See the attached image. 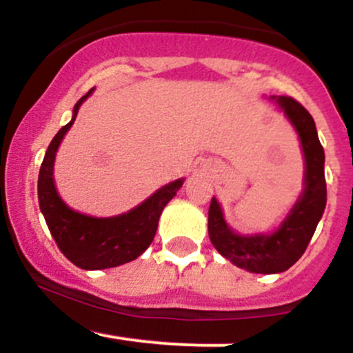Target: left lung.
<instances>
[{
	"mask_svg": "<svg viewBox=\"0 0 353 353\" xmlns=\"http://www.w3.org/2000/svg\"><path fill=\"white\" fill-rule=\"evenodd\" d=\"M270 98L277 101L299 134L306 161L303 194L272 234H238L226 224L223 209L214 197L209 207V238L212 245L236 267L253 274H281L292 267L306 252L326 205L325 151L311 114L292 97Z\"/></svg>",
	"mask_w": 353,
	"mask_h": 353,
	"instance_id": "1",
	"label": "left lung"
}]
</instances>
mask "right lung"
I'll use <instances>...</instances> for the list:
<instances>
[{
    "instance_id": "obj_1",
    "label": "right lung",
    "mask_w": 353,
    "mask_h": 353,
    "mask_svg": "<svg viewBox=\"0 0 353 353\" xmlns=\"http://www.w3.org/2000/svg\"><path fill=\"white\" fill-rule=\"evenodd\" d=\"M92 92L93 88L79 98L71 122L61 127L47 148L39 172V205L63 255L83 270H101L129 263L146 252L158 230L163 209L183 185V178L161 187L136 209L121 216L92 217L69 209L54 185V159L79 107Z\"/></svg>"
}]
</instances>
